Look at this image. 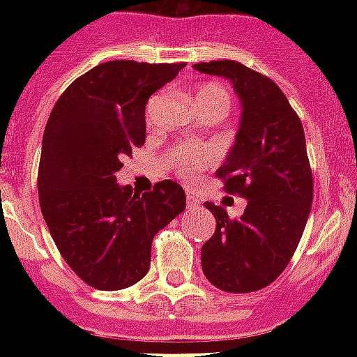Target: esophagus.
Here are the masks:
<instances>
[{"label":"esophagus","mask_w":357,"mask_h":357,"mask_svg":"<svg viewBox=\"0 0 357 357\" xmlns=\"http://www.w3.org/2000/svg\"><path fill=\"white\" fill-rule=\"evenodd\" d=\"M198 204H200V202H198V200H196V198H195V196H187V207H189V209H192V207H196V206H198Z\"/></svg>","instance_id":"esophagus-1"}]
</instances>
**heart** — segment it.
<instances>
[{"label": "heart", "mask_w": 357, "mask_h": 357, "mask_svg": "<svg viewBox=\"0 0 357 357\" xmlns=\"http://www.w3.org/2000/svg\"><path fill=\"white\" fill-rule=\"evenodd\" d=\"M161 96H155L151 100L150 103V113L153 109L157 107V103H159ZM196 105L198 107H209V109H218L220 113H224V116L228 114L229 105H231V100H229L228 91L220 85H206L202 86L200 91L196 92ZM174 167L178 168V172L185 174V176H189L192 174L198 167H202V162H204V157L196 155L192 151L189 150H178L174 153Z\"/></svg>", "instance_id": "b5f03b06"}]
</instances>
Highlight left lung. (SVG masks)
I'll use <instances>...</instances> for the list:
<instances>
[{"mask_svg": "<svg viewBox=\"0 0 357 357\" xmlns=\"http://www.w3.org/2000/svg\"><path fill=\"white\" fill-rule=\"evenodd\" d=\"M229 81L241 103L234 146L218 167L226 190L246 200L241 217L211 202L217 228L202 246V271L215 287L252 293L289 265L313 202V176L302 122L272 79L235 61L192 66Z\"/></svg>", "mask_w": 357, "mask_h": 357, "instance_id": "8db88e82", "label": "left lung"}]
</instances>
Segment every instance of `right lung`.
<instances>
[{"label":"right lung","mask_w":357,"mask_h":357,"mask_svg":"<svg viewBox=\"0 0 357 357\" xmlns=\"http://www.w3.org/2000/svg\"><path fill=\"white\" fill-rule=\"evenodd\" d=\"M183 64L109 61L59 98L42 137V217L68 266L91 287L119 291L150 268L151 241L185 209L165 179L144 195L116 183L122 159L144 144L148 98Z\"/></svg>","instance_id":"1"}]
</instances>
